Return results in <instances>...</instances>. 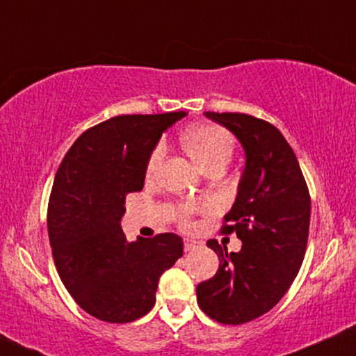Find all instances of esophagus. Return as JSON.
Instances as JSON below:
<instances>
[{
  "label": "esophagus",
  "instance_id": "esophagus-1",
  "mask_svg": "<svg viewBox=\"0 0 356 356\" xmlns=\"http://www.w3.org/2000/svg\"><path fill=\"white\" fill-rule=\"evenodd\" d=\"M199 245H200L199 241H197V240H191V238H186V240H184V250H186V251L195 250Z\"/></svg>",
  "mask_w": 356,
  "mask_h": 356
}]
</instances>
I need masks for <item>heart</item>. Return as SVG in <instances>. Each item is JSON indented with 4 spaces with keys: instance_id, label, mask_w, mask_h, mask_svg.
<instances>
[{
    "instance_id": "obj_1",
    "label": "heart",
    "mask_w": 356,
    "mask_h": 356,
    "mask_svg": "<svg viewBox=\"0 0 356 356\" xmlns=\"http://www.w3.org/2000/svg\"><path fill=\"white\" fill-rule=\"evenodd\" d=\"M181 141L186 151L202 170L215 168V165H227L233 156V149H235V141H233L232 134L217 124L191 126L182 133ZM164 154V145H157L152 149L146 168L147 177H151L159 170ZM193 210L195 209L192 205L181 207L179 218H181L182 223H187Z\"/></svg>"
}]
</instances>
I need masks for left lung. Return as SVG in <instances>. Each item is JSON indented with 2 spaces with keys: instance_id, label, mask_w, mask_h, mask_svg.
<instances>
[{
  "instance_id": "obj_1",
  "label": "left lung",
  "mask_w": 356,
  "mask_h": 356,
  "mask_svg": "<svg viewBox=\"0 0 356 356\" xmlns=\"http://www.w3.org/2000/svg\"><path fill=\"white\" fill-rule=\"evenodd\" d=\"M204 115L235 134L246 163L222 228L236 233L241 250L228 254L218 241H207L220 266L197 286V302L213 321L240 325L269 312L298 276L307 248L310 195L298 157L276 126L245 113Z\"/></svg>"
}]
</instances>
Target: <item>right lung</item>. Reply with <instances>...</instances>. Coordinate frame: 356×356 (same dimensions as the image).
<instances>
[{
  "label": "right lung",
  "mask_w": 356,
  "mask_h": 356,
  "mask_svg": "<svg viewBox=\"0 0 356 356\" xmlns=\"http://www.w3.org/2000/svg\"><path fill=\"white\" fill-rule=\"evenodd\" d=\"M186 115L115 116L82 133L58 165L47 210L52 256L75 302L103 322L146 316L161 274L184 253L175 233L126 241L120 222L159 138Z\"/></svg>",
  "instance_id": "1"
}]
</instances>
